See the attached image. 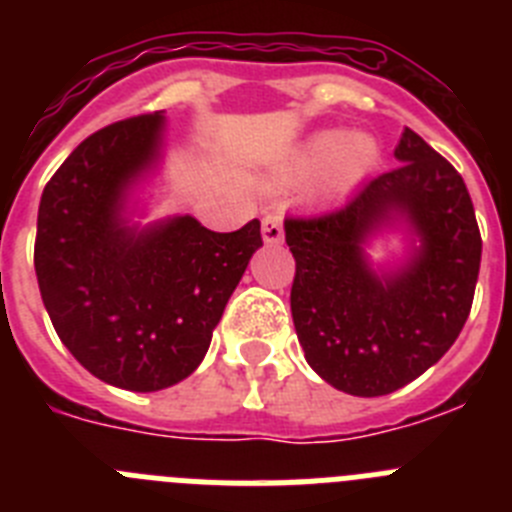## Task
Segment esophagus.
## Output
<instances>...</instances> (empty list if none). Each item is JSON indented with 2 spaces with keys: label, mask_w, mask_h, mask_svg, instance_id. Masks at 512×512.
I'll return each instance as SVG.
<instances>
[{
  "label": "esophagus",
  "mask_w": 512,
  "mask_h": 512,
  "mask_svg": "<svg viewBox=\"0 0 512 512\" xmlns=\"http://www.w3.org/2000/svg\"><path fill=\"white\" fill-rule=\"evenodd\" d=\"M261 235H264V243H282V238H284L282 217L266 215L264 223H261Z\"/></svg>",
  "instance_id": "obj_1"
}]
</instances>
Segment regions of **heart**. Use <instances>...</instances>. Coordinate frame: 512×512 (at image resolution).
I'll use <instances>...</instances> for the list:
<instances>
[{
	"label": "heart",
	"instance_id": "b5f03b06",
	"mask_svg": "<svg viewBox=\"0 0 512 512\" xmlns=\"http://www.w3.org/2000/svg\"><path fill=\"white\" fill-rule=\"evenodd\" d=\"M379 158L382 148L374 135L318 130L271 166L266 182L269 187H295L323 174V187L328 192H348L377 169Z\"/></svg>",
	"mask_w": 512,
	"mask_h": 512
}]
</instances>
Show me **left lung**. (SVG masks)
Wrapping results in <instances>:
<instances>
[{
	"label": "left lung",
	"instance_id": "8db88e82",
	"mask_svg": "<svg viewBox=\"0 0 512 512\" xmlns=\"http://www.w3.org/2000/svg\"><path fill=\"white\" fill-rule=\"evenodd\" d=\"M395 158L397 169L374 176L341 210L284 220L297 261L289 302L307 364L356 397L390 395L449 351L482 259L459 171L410 128ZM387 232L403 238V259L374 265L368 248Z\"/></svg>",
	"mask_w": 512,
	"mask_h": 512
}]
</instances>
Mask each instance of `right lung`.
I'll return each instance as SVG.
<instances>
[{"label":"right lung","instance_id":"1","mask_svg":"<svg viewBox=\"0 0 512 512\" xmlns=\"http://www.w3.org/2000/svg\"><path fill=\"white\" fill-rule=\"evenodd\" d=\"M164 112L89 135L45 184L35 274L63 346L87 372L158 392L202 364L212 330L261 248V223L215 233L192 215L140 223L164 164Z\"/></svg>","mask_w":512,"mask_h":512}]
</instances>
